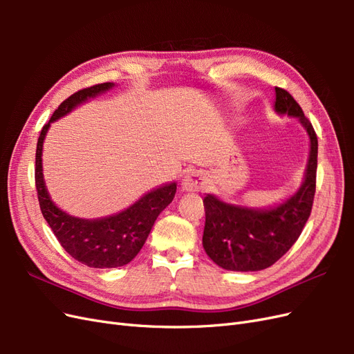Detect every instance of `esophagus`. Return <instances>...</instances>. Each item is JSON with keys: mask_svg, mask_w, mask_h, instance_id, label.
Returning a JSON list of instances; mask_svg holds the SVG:
<instances>
[{"mask_svg": "<svg viewBox=\"0 0 354 354\" xmlns=\"http://www.w3.org/2000/svg\"><path fill=\"white\" fill-rule=\"evenodd\" d=\"M203 186H205V177L199 171H192L181 181V187L185 192H199Z\"/></svg>", "mask_w": 354, "mask_h": 354, "instance_id": "obj_1", "label": "esophagus"}]
</instances>
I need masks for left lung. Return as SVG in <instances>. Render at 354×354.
Segmentation results:
<instances>
[{"label": "left lung", "mask_w": 354, "mask_h": 354, "mask_svg": "<svg viewBox=\"0 0 354 354\" xmlns=\"http://www.w3.org/2000/svg\"><path fill=\"white\" fill-rule=\"evenodd\" d=\"M274 111L298 118L310 137V155L301 187L281 205L254 209L207 195L202 245L209 259L226 270L257 272L274 264L297 242L313 207L317 137L303 109L286 90L276 87Z\"/></svg>", "instance_id": "8db88e82"}]
</instances>
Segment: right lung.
<instances>
[{"mask_svg": "<svg viewBox=\"0 0 354 354\" xmlns=\"http://www.w3.org/2000/svg\"><path fill=\"white\" fill-rule=\"evenodd\" d=\"M112 87V82L93 85V87L73 93L65 102H62L50 121L42 127L35 155V186L42 216L59 243L72 259L88 267H95V269H112V267H121L130 263L140 252L155 220L174 199L177 190L176 183L160 186L149 192L147 195L122 212L97 220L72 217L53 203L48 196L44 177H42L41 158L42 143H44L50 124L69 113L75 106L108 91Z\"/></svg>", "mask_w": 354, "mask_h": 354, "instance_id": "right-lung-1", "label": "right lung"}]
</instances>
